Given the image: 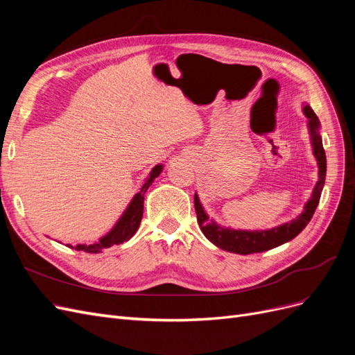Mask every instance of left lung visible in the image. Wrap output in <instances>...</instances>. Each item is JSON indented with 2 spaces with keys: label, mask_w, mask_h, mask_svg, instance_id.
Masks as SVG:
<instances>
[{
  "label": "left lung",
  "mask_w": 355,
  "mask_h": 355,
  "mask_svg": "<svg viewBox=\"0 0 355 355\" xmlns=\"http://www.w3.org/2000/svg\"><path fill=\"white\" fill-rule=\"evenodd\" d=\"M304 114L308 118V130L311 135V145H313V154L317 158L318 164V180L314 187L313 196L306 201L304 211L293 220L286 222L280 227L262 231H243V230H232L223 228L218 225L213 219L209 218V214L204 211L200 198L196 194L194 206L197 211V220L202 234L206 239L211 241L219 249L227 250L231 253L239 254H250V253H261L271 250L274 247L282 245L290 240H293L296 235L302 231L308 222L313 218V214L318 206L321 197V191L324 187L326 180V153L323 148V141L320 136V121L315 112L311 110L309 105L304 106Z\"/></svg>",
  "instance_id": "1"
}]
</instances>
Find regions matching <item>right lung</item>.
I'll list each match as a JSON object with an SVG mask.
<instances>
[{
	"instance_id": "obj_1",
	"label": "right lung",
	"mask_w": 355,
	"mask_h": 355,
	"mask_svg": "<svg viewBox=\"0 0 355 355\" xmlns=\"http://www.w3.org/2000/svg\"><path fill=\"white\" fill-rule=\"evenodd\" d=\"M161 171H163V164H157L151 173H149L148 179L145 180V184L142 185L141 191L133 197V200L128 204V207L124 210L121 214V218L118 219V222L114 225V228L103 235V237L93 244H77L75 245V250H84L87 253H101L103 249H108L111 245H118L124 241L130 240L135 232L137 231L139 225H141L142 216H144V200H145V192L146 189L153 185V182L157 176H159ZM71 249H73L72 245H69Z\"/></svg>"
}]
</instances>
